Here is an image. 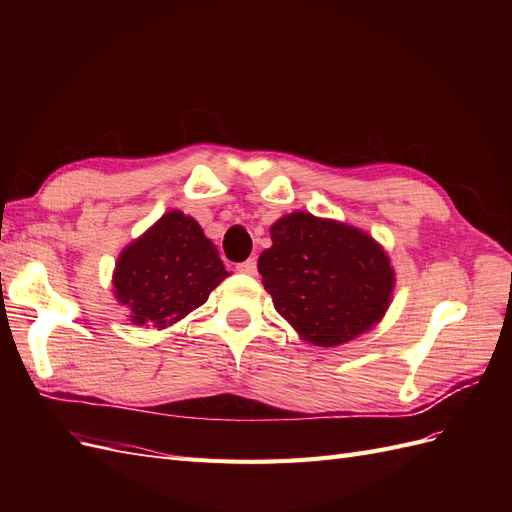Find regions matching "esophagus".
Returning a JSON list of instances; mask_svg holds the SVG:
<instances>
[{
    "mask_svg": "<svg viewBox=\"0 0 512 512\" xmlns=\"http://www.w3.org/2000/svg\"><path fill=\"white\" fill-rule=\"evenodd\" d=\"M237 271L245 275H256V258H247L241 265H237Z\"/></svg>",
    "mask_w": 512,
    "mask_h": 512,
    "instance_id": "34e87169",
    "label": "esophagus"
}]
</instances>
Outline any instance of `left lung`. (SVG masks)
Wrapping results in <instances>:
<instances>
[{"instance_id":"1","label":"left lung","mask_w":512,"mask_h":512,"mask_svg":"<svg viewBox=\"0 0 512 512\" xmlns=\"http://www.w3.org/2000/svg\"><path fill=\"white\" fill-rule=\"evenodd\" d=\"M258 273L273 305L305 342L335 348L376 327L393 301L395 269L365 230L307 211L273 222Z\"/></svg>"}]
</instances>
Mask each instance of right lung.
Here are the masks:
<instances>
[{"label":"right lung","instance_id":"1","mask_svg":"<svg viewBox=\"0 0 512 512\" xmlns=\"http://www.w3.org/2000/svg\"><path fill=\"white\" fill-rule=\"evenodd\" d=\"M228 275L200 224L173 209L123 247L113 292L132 324L160 331L203 305Z\"/></svg>","mask_w":512,"mask_h":512}]
</instances>
